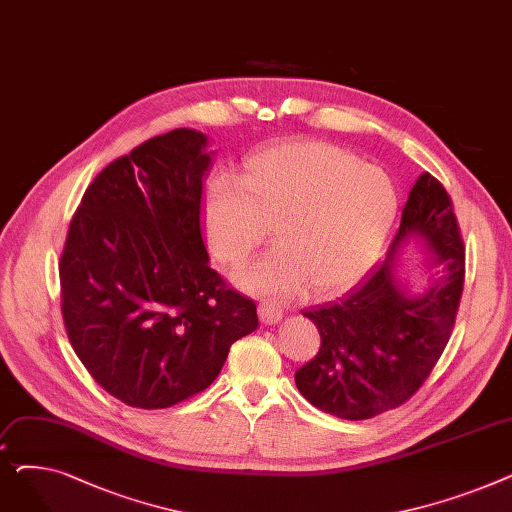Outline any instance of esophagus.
<instances>
[{
  "instance_id": "1",
  "label": "esophagus",
  "mask_w": 512,
  "mask_h": 512,
  "mask_svg": "<svg viewBox=\"0 0 512 512\" xmlns=\"http://www.w3.org/2000/svg\"><path fill=\"white\" fill-rule=\"evenodd\" d=\"M284 311L276 299H261L259 301V319L263 324H278Z\"/></svg>"
}]
</instances>
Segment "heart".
Segmentation results:
<instances>
[{
	"label": "heart",
	"mask_w": 512,
	"mask_h": 512,
	"mask_svg": "<svg viewBox=\"0 0 512 512\" xmlns=\"http://www.w3.org/2000/svg\"><path fill=\"white\" fill-rule=\"evenodd\" d=\"M388 174L330 143H290L251 157L242 178H215L207 232L222 263L236 267L272 234L282 245L240 274L255 292H290L309 282L332 294L357 282L378 257L396 218Z\"/></svg>",
	"instance_id": "obj_1"
}]
</instances>
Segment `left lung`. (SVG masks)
Wrapping results in <instances>:
<instances>
[{"label": "left lung", "instance_id": "1", "mask_svg": "<svg viewBox=\"0 0 512 512\" xmlns=\"http://www.w3.org/2000/svg\"><path fill=\"white\" fill-rule=\"evenodd\" d=\"M411 233L437 253L443 276L419 298L393 278L391 255ZM465 284V245L446 188L429 172L413 184L390 257L344 299L303 311L321 338L297 373L313 407L340 419H371L396 409L423 386L454 330Z\"/></svg>", "mask_w": 512, "mask_h": 512}]
</instances>
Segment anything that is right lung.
I'll use <instances>...</instances> for the list:
<instances>
[{"label":"right lung","instance_id":"1","mask_svg":"<svg viewBox=\"0 0 512 512\" xmlns=\"http://www.w3.org/2000/svg\"><path fill=\"white\" fill-rule=\"evenodd\" d=\"M207 137L176 128L87 186L60 255L62 317L91 378L137 409L203 392L257 305L209 267L201 199Z\"/></svg>","mask_w":512,"mask_h":512}]
</instances>
